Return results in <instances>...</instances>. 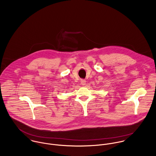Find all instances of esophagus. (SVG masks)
<instances>
[{
	"label": "esophagus",
	"mask_w": 156,
	"mask_h": 156,
	"mask_svg": "<svg viewBox=\"0 0 156 156\" xmlns=\"http://www.w3.org/2000/svg\"><path fill=\"white\" fill-rule=\"evenodd\" d=\"M86 81L85 80H83V79L81 80V84L83 86L86 85Z\"/></svg>",
	"instance_id": "esophagus-1"
}]
</instances>
